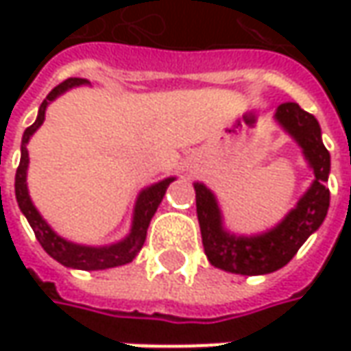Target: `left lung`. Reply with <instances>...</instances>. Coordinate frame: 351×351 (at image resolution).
Wrapping results in <instances>:
<instances>
[{"instance_id": "8db88e82", "label": "left lung", "mask_w": 351, "mask_h": 351, "mask_svg": "<svg viewBox=\"0 0 351 351\" xmlns=\"http://www.w3.org/2000/svg\"><path fill=\"white\" fill-rule=\"evenodd\" d=\"M276 121L303 148V154L315 171V182L297 207L274 226L258 236H236L223 228V217L215 195L203 183H195L197 219L201 226L203 248L209 262L230 274L263 276L281 269L293 260L304 240L318 230L330 207L326 187L330 173V154L320 138V125L297 103H281Z\"/></svg>"}]
</instances>
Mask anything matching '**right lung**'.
Wrapping results in <instances>:
<instances>
[{
	"label": "right lung",
	"instance_id": "right-lung-1",
	"mask_svg": "<svg viewBox=\"0 0 351 351\" xmlns=\"http://www.w3.org/2000/svg\"><path fill=\"white\" fill-rule=\"evenodd\" d=\"M88 84V80L82 77H70L66 82H62L60 86L52 89L47 95V99L40 103L38 115L31 127H27L25 134H23V142H21V162L17 173H15V197L19 203V209L23 215L27 217V221L33 228L36 240L40 242V246L45 248L50 258H54L56 262H60L66 267H74V269H86V271H93V269H109V267H117V265H125V263L132 262L136 258V254L141 252L146 240V230L148 224L154 217L158 205L162 203V199L166 195L168 185L173 182V178H166L162 182L154 183L146 189H142L141 195L136 199V207H134V217H132V228L130 234L117 242L111 246H103V248H93V246H82V244H74L64 240L58 236L47 221L38 215V210L34 209L33 201L29 197V189H27V166H29V152H27V142L34 134V130L43 125L45 121V111H47L48 103L54 101L58 95L64 91L75 86H84Z\"/></svg>",
	"mask_w": 351,
	"mask_h": 351
}]
</instances>
